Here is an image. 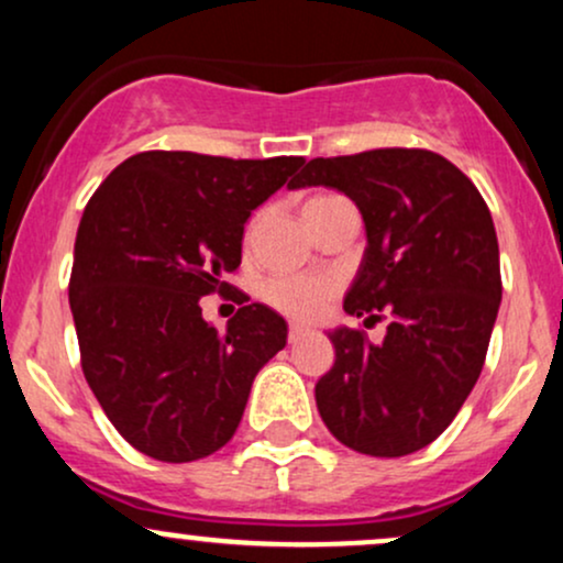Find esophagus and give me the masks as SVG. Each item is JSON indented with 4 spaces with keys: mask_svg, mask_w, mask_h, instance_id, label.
Wrapping results in <instances>:
<instances>
[{
    "mask_svg": "<svg viewBox=\"0 0 563 563\" xmlns=\"http://www.w3.org/2000/svg\"><path fill=\"white\" fill-rule=\"evenodd\" d=\"M303 335H307V328L290 325V328H288V344H296V341H301Z\"/></svg>",
    "mask_w": 563,
    "mask_h": 563,
    "instance_id": "obj_1",
    "label": "esophagus"
}]
</instances>
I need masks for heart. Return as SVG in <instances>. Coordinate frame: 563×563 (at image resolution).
<instances>
[{
    "mask_svg": "<svg viewBox=\"0 0 563 563\" xmlns=\"http://www.w3.org/2000/svg\"><path fill=\"white\" fill-rule=\"evenodd\" d=\"M341 196H333V192H318V196H309L303 200L301 214L303 222L312 217H318L322 209L333 206ZM256 228V219L249 224V235ZM335 286L325 277H275L264 286V299H267L269 307H275L277 312L286 314L290 320L312 322L318 320L322 312H325L328 301H331Z\"/></svg>",
    "mask_w": 563,
    "mask_h": 563,
    "instance_id": "heart-1",
    "label": "heart"
}]
</instances>
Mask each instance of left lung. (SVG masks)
Masks as SVG:
<instances>
[{"mask_svg":"<svg viewBox=\"0 0 563 563\" xmlns=\"http://www.w3.org/2000/svg\"><path fill=\"white\" fill-rule=\"evenodd\" d=\"M307 185L363 211L367 249L344 309L365 325L389 320L378 346L363 328L331 333L320 418L363 455H410L448 429L484 367L503 296L493 214L466 174L423 147L312 158L288 183Z\"/></svg>","mask_w":563,"mask_h":563,"instance_id":"1","label":"left lung"}]
</instances>
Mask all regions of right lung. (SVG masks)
<instances>
[{
	"label": "right lung",
	"mask_w": 563,
	"mask_h": 563,
	"mask_svg": "<svg viewBox=\"0 0 563 563\" xmlns=\"http://www.w3.org/2000/svg\"><path fill=\"white\" fill-rule=\"evenodd\" d=\"M301 164L145 151L89 198L68 283L81 371L142 455L190 463L224 448L256 373L286 346V320L264 303L238 294L219 333L200 296L232 290L245 219Z\"/></svg>",
	"instance_id": "obj_1"
}]
</instances>
